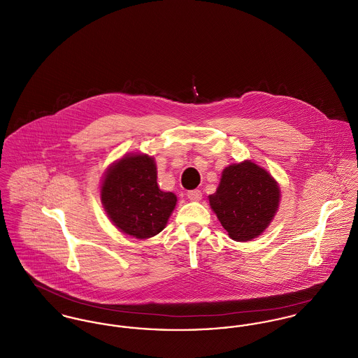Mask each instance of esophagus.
<instances>
[{"label": "esophagus", "instance_id": "34e87169", "mask_svg": "<svg viewBox=\"0 0 358 358\" xmlns=\"http://www.w3.org/2000/svg\"><path fill=\"white\" fill-rule=\"evenodd\" d=\"M187 196L192 201H199L201 199L203 193H201V191H199V189H194V191H189V192L187 193Z\"/></svg>", "mask_w": 358, "mask_h": 358}]
</instances>
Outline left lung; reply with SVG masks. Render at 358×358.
<instances>
[{"label":"left lung","instance_id":"1","mask_svg":"<svg viewBox=\"0 0 358 358\" xmlns=\"http://www.w3.org/2000/svg\"><path fill=\"white\" fill-rule=\"evenodd\" d=\"M279 188L275 180L249 161L223 170L210 206L234 241L260 236L275 215Z\"/></svg>","mask_w":358,"mask_h":358}]
</instances>
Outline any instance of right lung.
Wrapping results in <instances>:
<instances>
[{
  "mask_svg": "<svg viewBox=\"0 0 358 358\" xmlns=\"http://www.w3.org/2000/svg\"><path fill=\"white\" fill-rule=\"evenodd\" d=\"M101 199L113 223L136 238L165 229L177 197L159 189L157 166L148 155H127L105 176Z\"/></svg>",
  "mask_w": 358,
  "mask_h": 358,
  "instance_id": "obj_1",
  "label": "right lung"
}]
</instances>
